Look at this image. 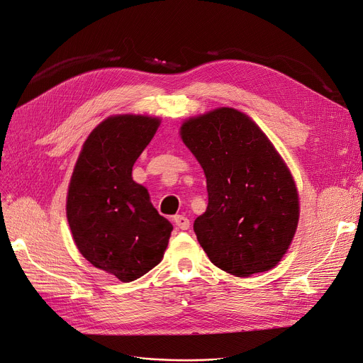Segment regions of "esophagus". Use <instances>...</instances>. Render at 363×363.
<instances>
[{
  "label": "esophagus",
  "instance_id": "34e87169",
  "mask_svg": "<svg viewBox=\"0 0 363 363\" xmlns=\"http://www.w3.org/2000/svg\"><path fill=\"white\" fill-rule=\"evenodd\" d=\"M174 221L178 225V228H181V230H188L189 228V220L185 216L178 214V216L174 217Z\"/></svg>",
  "mask_w": 363,
  "mask_h": 363
}]
</instances>
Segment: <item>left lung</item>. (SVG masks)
I'll return each instance as SVG.
<instances>
[{
    "instance_id": "left-lung-1",
    "label": "left lung",
    "mask_w": 363,
    "mask_h": 363,
    "mask_svg": "<svg viewBox=\"0 0 363 363\" xmlns=\"http://www.w3.org/2000/svg\"><path fill=\"white\" fill-rule=\"evenodd\" d=\"M181 138L207 178L208 206L194 232L210 260L242 278L275 268L295 235L300 204L271 140L228 107L186 120Z\"/></svg>"
}]
</instances>
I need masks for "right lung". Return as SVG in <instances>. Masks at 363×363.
<instances>
[{
	"label": "right lung",
	"instance_id": "add662e5",
	"mask_svg": "<svg viewBox=\"0 0 363 363\" xmlns=\"http://www.w3.org/2000/svg\"><path fill=\"white\" fill-rule=\"evenodd\" d=\"M159 124L149 116L108 117L85 140L69 182L67 217L78 250L123 282L157 265L174 228L131 178Z\"/></svg>",
	"mask_w": 363,
	"mask_h": 363
}]
</instances>
